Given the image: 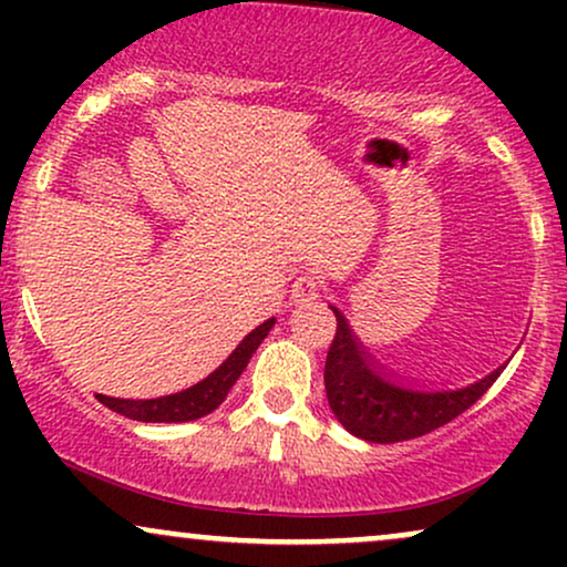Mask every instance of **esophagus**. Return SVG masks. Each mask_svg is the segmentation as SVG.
<instances>
[{
	"instance_id": "34e87169",
	"label": "esophagus",
	"mask_w": 567,
	"mask_h": 567,
	"mask_svg": "<svg viewBox=\"0 0 567 567\" xmlns=\"http://www.w3.org/2000/svg\"><path fill=\"white\" fill-rule=\"evenodd\" d=\"M290 296H292V301H296V303L317 301V298H320V279L311 277V275L298 277L296 282H292Z\"/></svg>"
}]
</instances>
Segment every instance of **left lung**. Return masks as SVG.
Instances as JSON below:
<instances>
[{"mask_svg":"<svg viewBox=\"0 0 567 567\" xmlns=\"http://www.w3.org/2000/svg\"><path fill=\"white\" fill-rule=\"evenodd\" d=\"M330 309L338 328L324 362V392L336 419L360 440L389 445L434 432L472 408L504 370L496 368L485 379L461 389H429L396 381L370 360L351 333L347 317L336 306Z\"/></svg>","mask_w":567,"mask_h":567,"instance_id":"obj_1","label":"left lung"}]
</instances>
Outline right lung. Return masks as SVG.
<instances>
[{
  "label": "right lung",
  "instance_id": "add662e5",
  "mask_svg": "<svg viewBox=\"0 0 567 567\" xmlns=\"http://www.w3.org/2000/svg\"><path fill=\"white\" fill-rule=\"evenodd\" d=\"M271 328H275V317L258 324L252 333H247L224 365L213 370L205 381L184 389V392L154 396V400H120V396L101 394V402L109 410H114V413L125 415V419L146 421V424H184V421H197L202 415L213 413L226 400L229 389L243 375L250 357L256 354V349L261 347V341L269 336Z\"/></svg>",
  "mask_w": 567,
  "mask_h": 567
}]
</instances>
